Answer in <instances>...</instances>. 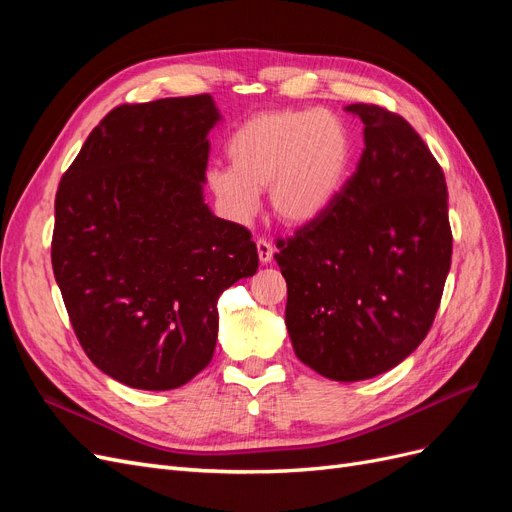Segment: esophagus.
I'll use <instances>...</instances> for the list:
<instances>
[{"mask_svg":"<svg viewBox=\"0 0 512 512\" xmlns=\"http://www.w3.org/2000/svg\"><path fill=\"white\" fill-rule=\"evenodd\" d=\"M256 250H258V258H260L262 265H267V262L273 260L275 247H273L267 239H258V241H256Z\"/></svg>","mask_w":512,"mask_h":512,"instance_id":"34e87169","label":"esophagus"}]
</instances>
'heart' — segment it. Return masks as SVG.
<instances>
[{
	"label": "heart",
	"instance_id": "1",
	"mask_svg": "<svg viewBox=\"0 0 512 512\" xmlns=\"http://www.w3.org/2000/svg\"><path fill=\"white\" fill-rule=\"evenodd\" d=\"M228 168H211L209 190L230 220L250 222L269 188L282 222L305 224L327 209L344 183L350 143L327 111H269L247 119L228 141Z\"/></svg>",
	"mask_w": 512,
	"mask_h": 512
}]
</instances>
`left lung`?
I'll use <instances>...</instances> for the list:
<instances>
[{
	"mask_svg": "<svg viewBox=\"0 0 512 512\" xmlns=\"http://www.w3.org/2000/svg\"><path fill=\"white\" fill-rule=\"evenodd\" d=\"M365 123L352 177L318 218L277 239L294 354L337 382L393 369L427 337L451 269L444 170L410 123L350 104Z\"/></svg>",
	"mask_w": 512,
	"mask_h": 512,
	"instance_id": "8db88e82",
	"label": "left lung"
}]
</instances>
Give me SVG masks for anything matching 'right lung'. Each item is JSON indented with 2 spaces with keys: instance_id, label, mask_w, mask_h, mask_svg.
Masks as SVG:
<instances>
[{
  "instance_id": "obj_1",
  "label": "right lung",
  "mask_w": 512,
  "mask_h": 512,
  "mask_svg": "<svg viewBox=\"0 0 512 512\" xmlns=\"http://www.w3.org/2000/svg\"><path fill=\"white\" fill-rule=\"evenodd\" d=\"M209 94L119 104L59 181L53 273L72 329L106 376L170 391L203 371L218 299L258 269L252 232L203 203Z\"/></svg>"
}]
</instances>
